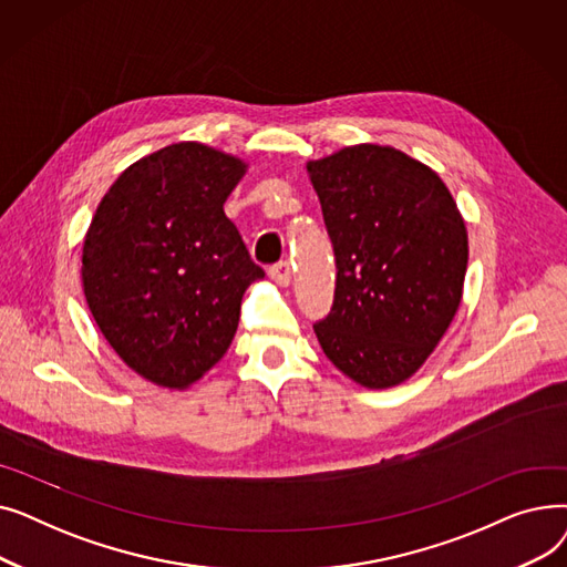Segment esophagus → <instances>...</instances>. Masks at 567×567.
I'll return each mask as SVG.
<instances>
[{
  "label": "esophagus",
  "mask_w": 567,
  "mask_h": 567,
  "mask_svg": "<svg viewBox=\"0 0 567 567\" xmlns=\"http://www.w3.org/2000/svg\"><path fill=\"white\" fill-rule=\"evenodd\" d=\"M268 278H271L280 287H289L291 282V266L287 261H280L276 266L268 268Z\"/></svg>",
  "instance_id": "esophagus-1"
}]
</instances>
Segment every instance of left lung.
I'll use <instances>...</instances> for the list:
<instances>
[{
	"instance_id": "8db88e82",
	"label": "left lung",
	"mask_w": 567,
	"mask_h": 567,
	"mask_svg": "<svg viewBox=\"0 0 567 567\" xmlns=\"http://www.w3.org/2000/svg\"><path fill=\"white\" fill-rule=\"evenodd\" d=\"M333 241L331 315L315 336L344 377L383 391L419 372L464 293L468 234L449 186L389 144L306 163Z\"/></svg>"
}]
</instances>
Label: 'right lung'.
<instances>
[{
  "label": "right lung",
  "instance_id": "add662e5",
  "mask_svg": "<svg viewBox=\"0 0 567 567\" xmlns=\"http://www.w3.org/2000/svg\"><path fill=\"white\" fill-rule=\"evenodd\" d=\"M248 163L174 142L128 165L82 244L99 331L135 374L186 391L229 349L246 289L264 278L223 204Z\"/></svg>",
  "mask_w": 567,
  "mask_h": 567
}]
</instances>
